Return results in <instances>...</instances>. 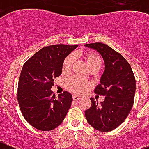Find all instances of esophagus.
<instances>
[{"mask_svg":"<svg viewBox=\"0 0 149 149\" xmlns=\"http://www.w3.org/2000/svg\"><path fill=\"white\" fill-rule=\"evenodd\" d=\"M73 100H74V101H78V100H80V98L81 97L79 96H77V95H73Z\"/></svg>","mask_w":149,"mask_h":149,"instance_id":"1","label":"esophagus"}]
</instances>
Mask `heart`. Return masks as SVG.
Wrapping results in <instances>:
<instances>
[{"label":"heart","mask_w":149,"mask_h":149,"mask_svg":"<svg viewBox=\"0 0 149 149\" xmlns=\"http://www.w3.org/2000/svg\"><path fill=\"white\" fill-rule=\"evenodd\" d=\"M77 55H79V53H75L74 55H69L65 58L62 65L63 73H69L74 62V56H77ZM84 57L86 60V62L90 69L94 68L100 69L102 65V59L99 55L95 53H92V52H88L84 55ZM66 87L72 93L79 94L85 91L88 87V83L81 78L73 76V77L69 78L66 81Z\"/></svg>","instance_id":"obj_1"}]
</instances>
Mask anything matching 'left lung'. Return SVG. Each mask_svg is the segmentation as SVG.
I'll return each mask as SVG.
<instances>
[{"label":"left lung","mask_w":149,"mask_h":149,"mask_svg":"<svg viewBox=\"0 0 149 149\" xmlns=\"http://www.w3.org/2000/svg\"><path fill=\"white\" fill-rule=\"evenodd\" d=\"M84 46L97 51L102 57L104 70L94 92L105 96L100 103L91 98L92 104L85 111V117L95 129L111 131L124 122L132 108L136 91L134 76L125 58L108 45L92 43Z\"/></svg>","instance_id":"1"}]
</instances>
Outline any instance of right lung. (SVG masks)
Masks as SVG:
<instances>
[{
    "label": "right lung",
    "mask_w": 149,
    "mask_h": 149,
    "mask_svg": "<svg viewBox=\"0 0 149 149\" xmlns=\"http://www.w3.org/2000/svg\"><path fill=\"white\" fill-rule=\"evenodd\" d=\"M78 45L45 47L29 58L21 70L18 101L29 125L40 131H50L65 120L73 101L68 91L56 99L51 88L62 72L63 62Z\"/></svg>",
    "instance_id": "right-lung-1"
}]
</instances>
